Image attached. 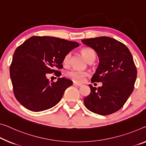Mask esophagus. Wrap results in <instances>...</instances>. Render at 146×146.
<instances>
[{
    "label": "esophagus",
    "mask_w": 146,
    "mask_h": 146,
    "mask_svg": "<svg viewBox=\"0 0 146 146\" xmlns=\"http://www.w3.org/2000/svg\"><path fill=\"white\" fill-rule=\"evenodd\" d=\"M73 85H74V86H77V87H80V86H82V84H78V83H76V82H74V83H73Z\"/></svg>",
    "instance_id": "esophagus-1"
}]
</instances>
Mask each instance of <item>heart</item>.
Here are the masks:
<instances>
[{"instance_id":"b5f03b06","label":"heart","mask_w":146,"mask_h":146,"mask_svg":"<svg viewBox=\"0 0 146 146\" xmlns=\"http://www.w3.org/2000/svg\"><path fill=\"white\" fill-rule=\"evenodd\" d=\"M81 53L85 59L88 62L91 61H94L96 58V53L95 50L91 48H84L81 50ZM71 53L69 52L66 53L63 58L62 62L64 65H68L70 62L71 58ZM88 76V73L86 72L80 71L77 70H71L66 73V76L70 80L74 81L76 82H82L85 80L87 76Z\"/></svg>"}]
</instances>
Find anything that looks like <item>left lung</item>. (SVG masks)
<instances>
[{
    "label": "left lung",
    "mask_w": 146,
    "mask_h": 146,
    "mask_svg": "<svg viewBox=\"0 0 146 146\" xmlns=\"http://www.w3.org/2000/svg\"><path fill=\"white\" fill-rule=\"evenodd\" d=\"M97 53L99 64L91 82H102L97 89L89 85L91 93L85 97L89 110L107 115L120 110L133 93L137 70L127 47L117 40L100 36L82 40Z\"/></svg>",
    "instance_id": "obj_1"
}]
</instances>
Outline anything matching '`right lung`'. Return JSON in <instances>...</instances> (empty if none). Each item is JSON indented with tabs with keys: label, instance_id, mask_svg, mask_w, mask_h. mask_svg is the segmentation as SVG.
Returning <instances> with one entry per match:
<instances>
[{
	"label": "right lung",
	"instance_id": "1",
	"mask_svg": "<svg viewBox=\"0 0 146 146\" xmlns=\"http://www.w3.org/2000/svg\"><path fill=\"white\" fill-rule=\"evenodd\" d=\"M80 45L59 38L32 36L17 48L10 68L13 93L20 104L33 111L46 110L58 104L72 81L58 78L50 83L49 74L60 72L66 53Z\"/></svg>",
	"mask_w": 146,
	"mask_h": 146
}]
</instances>
